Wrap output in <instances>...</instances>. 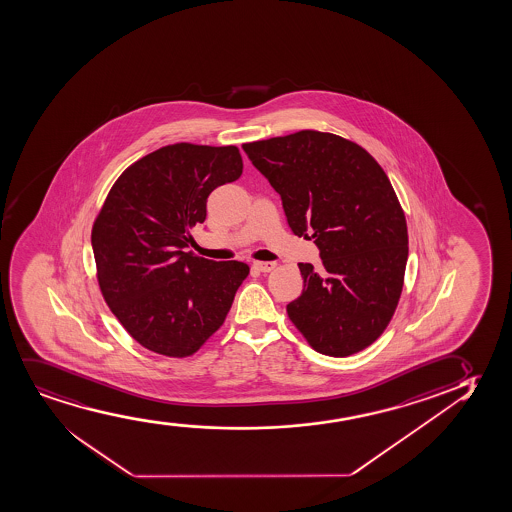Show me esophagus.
<instances>
[{
	"label": "esophagus",
	"mask_w": 512,
	"mask_h": 512,
	"mask_svg": "<svg viewBox=\"0 0 512 512\" xmlns=\"http://www.w3.org/2000/svg\"><path fill=\"white\" fill-rule=\"evenodd\" d=\"M253 266L258 272L266 273L272 272L273 268H275V263H272V261H254Z\"/></svg>",
	"instance_id": "1"
}]
</instances>
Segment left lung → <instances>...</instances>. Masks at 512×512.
Here are the masks:
<instances>
[{"label":"left lung","instance_id":"left-lung-1","mask_svg":"<svg viewBox=\"0 0 512 512\" xmlns=\"http://www.w3.org/2000/svg\"><path fill=\"white\" fill-rule=\"evenodd\" d=\"M282 199L292 233L313 239L322 270L299 263L305 287L287 305L313 350L348 356L374 343L402 294L407 221L388 176L360 145L320 131L244 143Z\"/></svg>","mask_w":512,"mask_h":512}]
</instances>
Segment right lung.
<instances>
[{
  "instance_id": "1",
  "label": "right lung",
  "mask_w": 512,
  "mask_h": 512,
  "mask_svg": "<svg viewBox=\"0 0 512 512\" xmlns=\"http://www.w3.org/2000/svg\"><path fill=\"white\" fill-rule=\"evenodd\" d=\"M242 175L237 147L176 143L131 164L110 188L91 230L98 284L143 348L192 355L220 329L249 273L240 261L187 251L214 188Z\"/></svg>"
}]
</instances>
